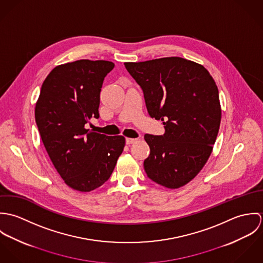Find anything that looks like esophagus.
<instances>
[{
  "label": "esophagus",
  "instance_id": "esophagus-1",
  "mask_svg": "<svg viewBox=\"0 0 263 263\" xmlns=\"http://www.w3.org/2000/svg\"><path fill=\"white\" fill-rule=\"evenodd\" d=\"M137 141V139H132V138H126L125 139V144L126 145H130V144H133V143H135Z\"/></svg>",
  "mask_w": 263,
  "mask_h": 263
}]
</instances>
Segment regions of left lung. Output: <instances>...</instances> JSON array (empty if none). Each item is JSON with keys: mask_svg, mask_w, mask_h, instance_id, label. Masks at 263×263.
Wrapping results in <instances>:
<instances>
[{"mask_svg": "<svg viewBox=\"0 0 263 263\" xmlns=\"http://www.w3.org/2000/svg\"><path fill=\"white\" fill-rule=\"evenodd\" d=\"M124 66L143 90L149 115L165 128L162 136L145 135L147 176L165 187H181L202 169L219 133L216 82L203 66L178 57Z\"/></svg>", "mask_w": 263, "mask_h": 263, "instance_id": "obj_1", "label": "left lung"}]
</instances>
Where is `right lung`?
Returning <instances> with one entry per match:
<instances>
[{
	"instance_id": "right-lung-1",
	"label": "right lung",
	"mask_w": 263,
	"mask_h": 263,
	"mask_svg": "<svg viewBox=\"0 0 263 263\" xmlns=\"http://www.w3.org/2000/svg\"><path fill=\"white\" fill-rule=\"evenodd\" d=\"M113 68L107 61L80 60L55 67L41 86L35 121L42 143L66 184L79 191L104 184L124 147L122 136L85 127L99 118L102 84Z\"/></svg>"
}]
</instances>
